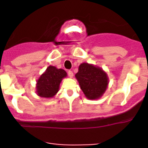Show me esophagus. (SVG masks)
Returning <instances> with one entry per match:
<instances>
[{
    "label": "esophagus",
    "mask_w": 148,
    "mask_h": 148,
    "mask_svg": "<svg viewBox=\"0 0 148 148\" xmlns=\"http://www.w3.org/2000/svg\"><path fill=\"white\" fill-rule=\"evenodd\" d=\"M68 75H69V77H70V78H72L73 77V72L71 71H68Z\"/></svg>",
    "instance_id": "esophagus-1"
}]
</instances>
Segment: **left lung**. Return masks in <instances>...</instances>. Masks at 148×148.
<instances>
[{
  "mask_svg": "<svg viewBox=\"0 0 148 148\" xmlns=\"http://www.w3.org/2000/svg\"><path fill=\"white\" fill-rule=\"evenodd\" d=\"M75 77L84 94L89 99L100 97L108 85L107 74L102 69L87 63L79 65Z\"/></svg>",
  "mask_w": 148,
  "mask_h": 148,
  "instance_id": "left-lung-1",
  "label": "left lung"
}]
</instances>
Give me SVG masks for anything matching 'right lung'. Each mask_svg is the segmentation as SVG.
<instances>
[{"label":"right lung","instance_id":"add662e5","mask_svg":"<svg viewBox=\"0 0 148 148\" xmlns=\"http://www.w3.org/2000/svg\"><path fill=\"white\" fill-rule=\"evenodd\" d=\"M66 77V72L62 69L50 66L37 81V95L41 97H53L58 92L62 79Z\"/></svg>","mask_w":148,"mask_h":148}]
</instances>
